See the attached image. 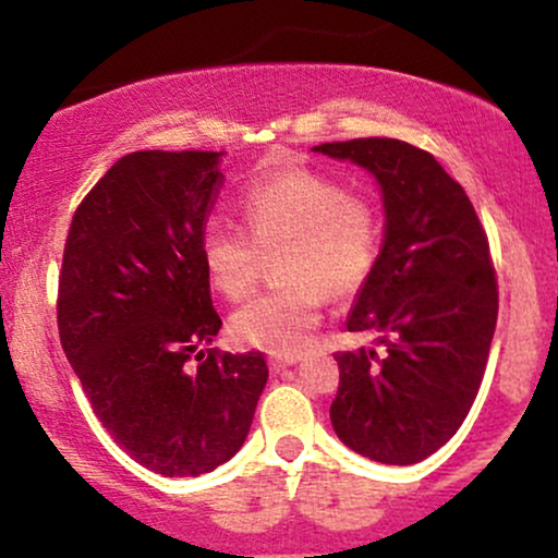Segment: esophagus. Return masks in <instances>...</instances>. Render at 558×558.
Here are the masks:
<instances>
[{
  "label": "esophagus",
  "mask_w": 558,
  "mask_h": 558,
  "mask_svg": "<svg viewBox=\"0 0 558 558\" xmlns=\"http://www.w3.org/2000/svg\"><path fill=\"white\" fill-rule=\"evenodd\" d=\"M301 360L299 354H272L270 356V369L272 373H280V369H286V367H293V364H296Z\"/></svg>",
  "instance_id": "obj_1"
}]
</instances>
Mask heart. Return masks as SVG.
Returning a JSON list of instances; mask_svg holds the SVG:
<instances>
[{"mask_svg":"<svg viewBox=\"0 0 558 558\" xmlns=\"http://www.w3.org/2000/svg\"><path fill=\"white\" fill-rule=\"evenodd\" d=\"M246 233L209 226L198 241L204 272L222 296L243 301L257 288L262 254L283 283L235 312L233 336L254 349L291 354L315 330L325 299H351L373 278L383 220L375 196L345 189L328 172H272L243 189Z\"/></svg>","mask_w":558,"mask_h":558,"instance_id":"1","label":"heart"}]
</instances>
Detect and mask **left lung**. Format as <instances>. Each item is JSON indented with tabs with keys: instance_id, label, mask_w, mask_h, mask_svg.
I'll use <instances>...</instances> for the list:
<instances>
[{
	"instance_id": "1",
	"label": "left lung",
	"mask_w": 558,
	"mask_h": 558,
	"mask_svg": "<svg viewBox=\"0 0 558 558\" xmlns=\"http://www.w3.org/2000/svg\"><path fill=\"white\" fill-rule=\"evenodd\" d=\"M315 151L377 178L386 235L349 317L383 351H336L332 430L383 464H414L462 427L483 383L498 317L490 243L470 196L430 151L399 138H351Z\"/></svg>"
}]
</instances>
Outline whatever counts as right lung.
<instances>
[{
	"mask_svg": "<svg viewBox=\"0 0 558 558\" xmlns=\"http://www.w3.org/2000/svg\"><path fill=\"white\" fill-rule=\"evenodd\" d=\"M226 151H133L83 196L57 286V328L114 444L146 470L196 477L246 440L262 351L204 349L222 328L198 241Z\"/></svg>",
	"mask_w": 558,
	"mask_h": 558,
	"instance_id": "right-lung-1",
	"label": "right lung"
}]
</instances>
